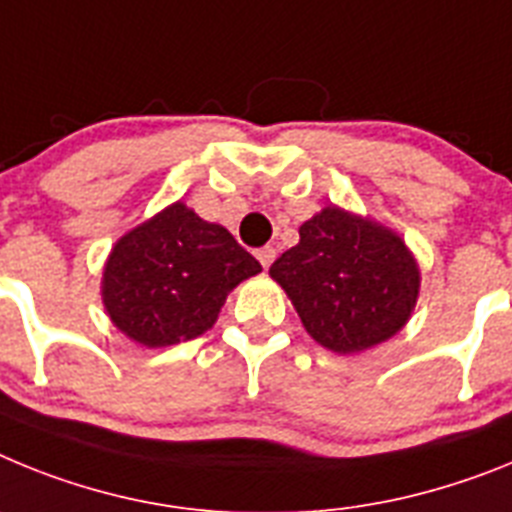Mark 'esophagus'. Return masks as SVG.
<instances>
[{
    "instance_id": "34e87169",
    "label": "esophagus",
    "mask_w": 512,
    "mask_h": 512,
    "mask_svg": "<svg viewBox=\"0 0 512 512\" xmlns=\"http://www.w3.org/2000/svg\"><path fill=\"white\" fill-rule=\"evenodd\" d=\"M257 260H260L262 268L268 270L270 265H273V260H275V250H273V247H260V250H257Z\"/></svg>"
}]
</instances>
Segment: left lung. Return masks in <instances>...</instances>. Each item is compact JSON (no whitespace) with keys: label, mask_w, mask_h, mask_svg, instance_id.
Listing matches in <instances>:
<instances>
[{"label":"left lung","mask_w":512,"mask_h":512,"mask_svg":"<svg viewBox=\"0 0 512 512\" xmlns=\"http://www.w3.org/2000/svg\"><path fill=\"white\" fill-rule=\"evenodd\" d=\"M299 237L270 275L319 345L358 353L402 330L415 309L420 270L394 231L330 206L301 224Z\"/></svg>","instance_id":"1"}]
</instances>
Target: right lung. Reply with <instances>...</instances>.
<instances>
[{
    "label": "right lung",
    "mask_w": 512,
    "mask_h": 512,
    "mask_svg": "<svg viewBox=\"0 0 512 512\" xmlns=\"http://www.w3.org/2000/svg\"><path fill=\"white\" fill-rule=\"evenodd\" d=\"M260 270L224 226L175 203L118 239L102 273V301L131 340L164 348L211 330L226 293Z\"/></svg>",
    "instance_id": "obj_1"
}]
</instances>
